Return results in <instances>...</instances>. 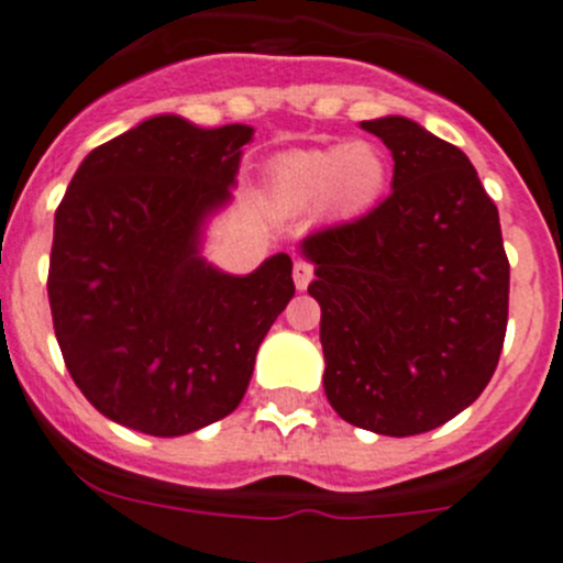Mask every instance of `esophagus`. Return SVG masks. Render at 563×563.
I'll return each mask as SVG.
<instances>
[{
    "label": "esophagus",
    "mask_w": 563,
    "mask_h": 563,
    "mask_svg": "<svg viewBox=\"0 0 563 563\" xmlns=\"http://www.w3.org/2000/svg\"><path fill=\"white\" fill-rule=\"evenodd\" d=\"M311 276H314V268H311L309 263H303V260H298V263H295V268H292L295 287H298V289H306V287H309Z\"/></svg>",
    "instance_id": "obj_1"
}]
</instances>
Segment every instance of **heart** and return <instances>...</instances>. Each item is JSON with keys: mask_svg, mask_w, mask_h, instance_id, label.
I'll list each match as a JSON object with an SVG mask.
<instances>
[{"mask_svg": "<svg viewBox=\"0 0 563 563\" xmlns=\"http://www.w3.org/2000/svg\"><path fill=\"white\" fill-rule=\"evenodd\" d=\"M388 175V158L377 144H331L279 155L271 166L268 191L282 213L325 208L336 219H358L380 202Z\"/></svg>", "mask_w": 563, "mask_h": 563, "instance_id": "1", "label": "heart"}]
</instances>
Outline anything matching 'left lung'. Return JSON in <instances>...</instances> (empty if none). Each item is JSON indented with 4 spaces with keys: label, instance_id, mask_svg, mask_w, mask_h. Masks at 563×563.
<instances>
[{
    "label": "left lung",
    "instance_id": "8db88e82",
    "mask_svg": "<svg viewBox=\"0 0 563 563\" xmlns=\"http://www.w3.org/2000/svg\"><path fill=\"white\" fill-rule=\"evenodd\" d=\"M394 158L391 194L303 238L320 303L322 388L347 424L408 438L446 424L498 366L509 260L468 155L408 117L364 120Z\"/></svg>",
    "mask_w": 563,
    "mask_h": 563
}]
</instances>
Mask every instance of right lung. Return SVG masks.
Instances as JSON below:
<instances>
[{"label": "right lung", "mask_w": 563, "mask_h": 563, "mask_svg": "<svg viewBox=\"0 0 563 563\" xmlns=\"http://www.w3.org/2000/svg\"><path fill=\"white\" fill-rule=\"evenodd\" d=\"M252 139L243 122L147 117L95 147L59 202L54 333L81 394L128 430L177 438L230 416L295 295L289 254L246 276L202 254Z\"/></svg>", "instance_id": "right-lung-1"}]
</instances>
